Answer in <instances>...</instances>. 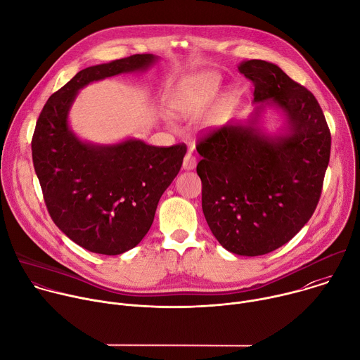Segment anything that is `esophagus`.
<instances>
[{"label":"esophagus","instance_id":"esophagus-1","mask_svg":"<svg viewBox=\"0 0 360 360\" xmlns=\"http://www.w3.org/2000/svg\"><path fill=\"white\" fill-rule=\"evenodd\" d=\"M195 167H196V158L192 155V152H188L184 158L182 168L185 171H192V169H195Z\"/></svg>","mask_w":360,"mask_h":360}]
</instances>
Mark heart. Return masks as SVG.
Masks as SVG:
<instances>
[{"label": "heart", "mask_w": 360, "mask_h": 360, "mask_svg": "<svg viewBox=\"0 0 360 360\" xmlns=\"http://www.w3.org/2000/svg\"><path fill=\"white\" fill-rule=\"evenodd\" d=\"M222 78L215 71H203L181 81L175 89L169 110L176 117H192L207 107L217 95Z\"/></svg>", "instance_id": "b5f03b06"}]
</instances>
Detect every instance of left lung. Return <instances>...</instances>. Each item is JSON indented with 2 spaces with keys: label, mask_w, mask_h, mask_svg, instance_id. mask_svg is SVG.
<instances>
[{
  "label": "left lung",
  "mask_w": 360,
  "mask_h": 360,
  "mask_svg": "<svg viewBox=\"0 0 360 360\" xmlns=\"http://www.w3.org/2000/svg\"><path fill=\"white\" fill-rule=\"evenodd\" d=\"M253 82L255 110L199 138L202 211L218 242L242 256L269 253L289 242L314 215L330 157V131L311 91L278 65H238ZM266 106L279 109L278 134L260 127Z\"/></svg>",
  "instance_id": "obj_1"
}]
</instances>
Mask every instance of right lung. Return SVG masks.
I'll use <instances>...</instances> for the list:
<instances>
[{"mask_svg":"<svg viewBox=\"0 0 360 360\" xmlns=\"http://www.w3.org/2000/svg\"><path fill=\"white\" fill-rule=\"evenodd\" d=\"M157 61L152 54H135L88 67L48 98L37 121L32 162L48 212L89 252L121 255L142 240L186 146H152L135 138L111 145L85 142L70 128V110L88 84L145 71Z\"/></svg>","mask_w":360,"mask_h":360,"instance_id":"obj_1","label":"right lung"}]
</instances>
